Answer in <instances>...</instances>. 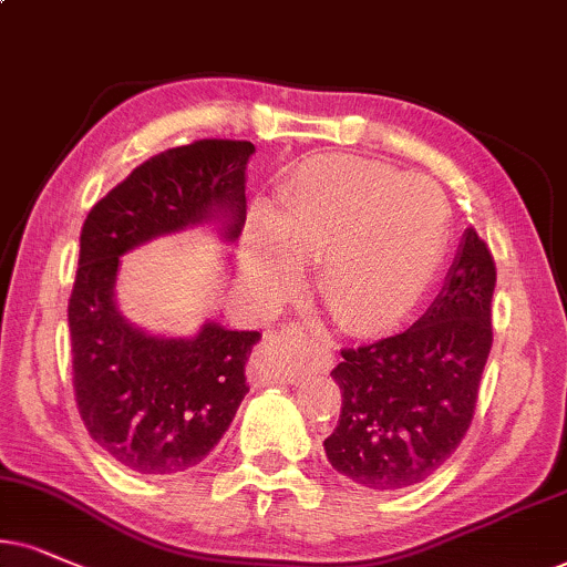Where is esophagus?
<instances>
[{"instance_id": "34e87169", "label": "esophagus", "mask_w": 567, "mask_h": 567, "mask_svg": "<svg viewBox=\"0 0 567 567\" xmlns=\"http://www.w3.org/2000/svg\"><path fill=\"white\" fill-rule=\"evenodd\" d=\"M303 342V332L298 329H282L261 342L248 363V379L254 384H277V382H298L308 369L329 371L332 369V346L329 342H308L311 358L308 363H298L292 350Z\"/></svg>"}]
</instances>
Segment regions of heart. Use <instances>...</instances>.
Returning <instances> with one entry per match:
<instances>
[{"mask_svg":"<svg viewBox=\"0 0 567 567\" xmlns=\"http://www.w3.org/2000/svg\"><path fill=\"white\" fill-rule=\"evenodd\" d=\"M450 204L434 181L358 156H313L288 177L275 214H256L240 238V277L277 303L321 259L319 296L346 332L398 327L440 275Z\"/></svg>","mask_w":567,"mask_h":567,"instance_id":"b5f03b06","label":"heart"}]
</instances>
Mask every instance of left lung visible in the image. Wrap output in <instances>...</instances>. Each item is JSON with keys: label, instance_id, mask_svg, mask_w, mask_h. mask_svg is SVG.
Instances as JSON below:
<instances>
[{"label": "left lung", "instance_id": "1", "mask_svg": "<svg viewBox=\"0 0 567 567\" xmlns=\"http://www.w3.org/2000/svg\"><path fill=\"white\" fill-rule=\"evenodd\" d=\"M497 271L474 227L444 288L411 329L342 350L332 379L342 411L324 453L337 474L371 492L426 482L468 432L492 350Z\"/></svg>", "mask_w": 567, "mask_h": 567}]
</instances>
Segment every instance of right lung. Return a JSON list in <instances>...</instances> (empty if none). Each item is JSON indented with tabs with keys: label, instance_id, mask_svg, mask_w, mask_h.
<instances>
[{
	"label": "right lung",
	"instance_id": "add662e5",
	"mask_svg": "<svg viewBox=\"0 0 567 567\" xmlns=\"http://www.w3.org/2000/svg\"><path fill=\"white\" fill-rule=\"evenodd\" d=\"M250 141H196L143 162L89 212L68 306L73 386L91 440L135 474L169 476L198 465L246 398V363L261 340L204 321L193 337L135 327L114 282L127 250L212 225L235 243L246 225Z\"/></svg>",
	"mask_w": 567,
	"mask_h": 567
}]
</instances>
